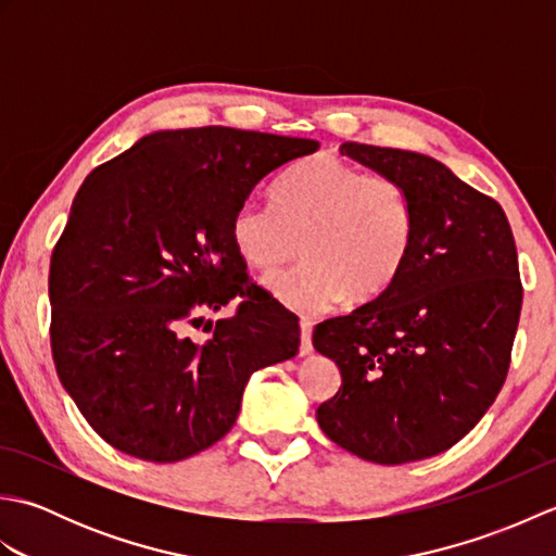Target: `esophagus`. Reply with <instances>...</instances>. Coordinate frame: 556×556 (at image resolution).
<instances>
[{
    "instance_id": "obj_1",
    "label": "esophagus",
    "mask_w": 556,
    "mask_h": 556,
    "mask_svg": "<svg viewBox=\"0 0 556 556\" xmlns=\"http://www.w3.org/2000/svg\"><path fill=\"white\" fill-rule=\"evenodd\" d=\"M313 353V325L301 323V356H311Z\"/></svg>"
}]
</instances>
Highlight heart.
I'll return each instance as SVG.
<instances>
[{
	"label": "heart",
	"mask_w": 556,
	"mask_h": 556,
	"mask_svg": "<svg viewBox=\"0 0 556 556\" xmlns=\"http://www.w3.org/2000/svg\"><path fill=\"white\" fill-rule=\"evenodd\" d=\"M233 253L271 271V299L299 315H320L346 299L370 303L392 289L416 243V210L406 188L353 164L320 155L296 164L271 193V207L248 200L229 219Z\"/></svg>",
	"instance_id": "b5f03b06"
}]
</instances>
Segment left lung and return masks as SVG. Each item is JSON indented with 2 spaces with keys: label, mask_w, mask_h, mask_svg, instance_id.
Returning <instances> with one entry per match:
<instances>
[{
  "label": "left lung",
  "mask_w": 556,
  "mask_h": 556,
  "mask_svg": "<svg viewBox=\"0 0 556 556\" xmlns=\"http://www.w3.org/2000/svg\"><path fill=\"white\" fill-rule=\"evenodd\" d=\"M339 150L406 188L416 243L392 289L315 327V351L341 372L315 418L351 454L410 464L464 440L506 380L523 303L514 233L500 203L434 157Z\"/></svg>",
  "instance_id": "left-lung-1"
}]
</instances>
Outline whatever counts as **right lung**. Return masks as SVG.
Here are the masks:
<instances>
[{"label": "right lung", "mask_w": 556, "mask_h": 556, "mask_svg": "<svg viewBox=\"0 0 556 556\" xmlns=\"http://www.w3.org/2000/svg\"><path fill=\"white\" fill-rule=\"evenodd\" d=\"M317 140L227 126L148 134L88 174L50 265L59 382L104 442L174 464L219 442L251 375L299 353L301 329L233 253L229 219ZM205 342L185 334L231 298Z\"/></svg>", "instance_id": "obj_1"}]
</instances>
